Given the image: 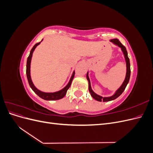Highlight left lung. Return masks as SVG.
Masks as SVG:
<instances>
[{"label":"left lung","mask_w":153,"mask_h":153,"mask_svg":"<svg viewBox=\"0 0 153 153\" xmlns=\"http://www.w3.org/2000/svg\"><path fill=\"white\" fill-rule=\"evenodd\" d=\"M111 42H112L113 43H114L115 45H117L118 47H119L120 48H121L123 52L124 53V57H125V60H126V77H125L124 81L123 82V84L121 85V86L120 87L119 89L117 90V91L115 92V93L110 97H102L101 96H99L98 94H96V93H94V91L92 90L91 89V82L89 80V76H88V72L87 73V79L89 82V92L91 93V95L92 96V98H93L94 100L98 101H112L114 100L115 99H116L117 98L121 95L123 91H124L125 88H126L127 84H128L129 80V78H130V73H131V70H130V63H129V59L128 57V52L126 51V47H124V45H123V44L120 42L119 41V39H113L110 40Z\"/></svg>","instance_id":"obj_1"}]
</instances>
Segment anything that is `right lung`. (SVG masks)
<instances>
[{
	"instance_id": "add662e5",
	"label": "right lung",
	"mask_w": 153,
	"mask_h": 153,
	"mask_svg": "<svg viewBox=\"0 0 153 153\" xmlns=\"http://www.w3.org/2000/svg\"><path fill=\"white\" fill-rule=\"evenodd\" d=\"M40 43L41 42L36 43L34 46L33 48L31 49L30 54L29 55L28 58H27V66H26V74H27V80H28L29 85L31 87V89L33 90V91L35 92V93L38 96H39L40 98H41L43 100H58L60 99H62V98H64V96H65V95L66 94L68 89H69V87L71 86L72 80L73 79L74 76H75V71H73V75L70 78V80H69L68 85L61 91L55 92H44L41 91L37 89V88L34 85L33 83H32V82L31 77H30V62H31V59H32V53H33V52L34 51L37 46L39 45L40 44Z\"/></svg>"
}]
</instances>
